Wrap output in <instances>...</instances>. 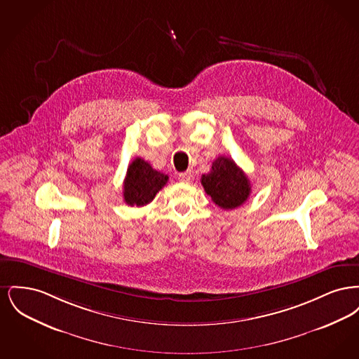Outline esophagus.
I'll return each mask as SVG.
<instances>
[{
	"mask_svg": "<svg viewBox=\"0 0 359 359\" xmlns=\"http://www.w3.org/2000/svg\"><path fill=\"white\" fill-rule=\"evenodd\" d=\"M179 180L183 183H191L194 180V175L191 172H183L179 175Z\"/></svg>",
	"mask_w": 359,
	"mask_h": 359,
	"instance_id": "obj_1",
	"label": "esophagus"
}]
</instances>
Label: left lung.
Listing matches in <instances>:
<instances>
[{
  "mask_svg": "<svg viewBox=\"0 0 359 359\" xmlns=\"http://www.w3.org/2000/svg\"><path fill=\"white\" fill-rule=\"evenodd\" d=\"M202 186L211 201L223 210L243 205L250 195V182L234 160L219 156L214 160L211 171L202 176Z\"/></svg>",
  "mask_w": 359,
  "mask_h": 359,
  "instance_id": "8db88e82",
  "label": "left lung"
}]
</instances>
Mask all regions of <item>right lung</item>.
I'll list each match as a JSON object with an SVG mask.
<instances>
[{"instance_id": "right-lung-1", "label": "right lung", "mask_w": 359, "mask_h": 359, "mask_svg": "<svg viewBox=\"0 0 359 359\" xmlns=\"http://www.w3.org/2000/svg\"><path fill=\"white\" fill-rule=\"evenodd\" d=\"M167 182V175L156 171L145 160L136 157L129 164L123 180V201L126 205L137 207L148 205Z\"/></svg>"}]
</instances>
